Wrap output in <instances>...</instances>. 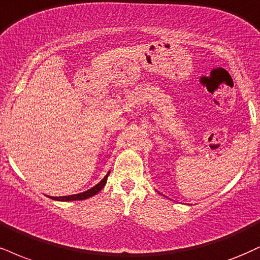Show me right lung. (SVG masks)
Returning <instances> with one entry per match:
<instances>
[{
  "mask_svg": "<svg viewBox=\"0 0 260 260\" xmlns=\"http://www.w3.org/2000/svg\"><path fill=\"white\" fill-rule=\"evenodd\" d=\"M109 174H110V172H108V174L103 178L102 181L100 183L96 184L95 186L90 187L89 190H87V191H83L81 193H76V195H69V196H60V198H53L51 196V199L53 200H57V201H77V200H86L88 198H92V196H94L95 193H98L100 190L104 187V185L106 184V180H108V177Z\"/></svg>",
  "mask_w": 260,
  "mask_h": 260,
  "instance_id": "obj_1",
  "label": "right lung"
}]
</instances>
